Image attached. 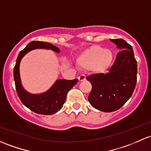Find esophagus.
I'll return each mask as SVG.
<instances>
[{"label":"esophagus","instance_id":"obj_1","mask_svg":"<svg viewBox=\"0 0 151 151\" xmlns=\"http://www.w3.org/2000/svg\"><path fill=\"white\" fill-rule=\"evenodd\" d=\"M78 80H79V81H80V82H82V81H84V80H86V77H85V75H83V74H82V75L79 76Z\"/></svg>","mask_w":151,"mask_h":151}]
</instances>
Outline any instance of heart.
Segmentation results:
<instances>
[{
  "label": "heart",
  "mask_w": 151,
  "mask_h": 151,
  "mask_svg": "<svg viewBox=\"0 0 151 151\" xmlns=\"http://www.w3.org/2000/svg\"><path fill=\"white\" fill-rule=\"evenodd\" d=\"M113 52L100 45L85 49L77 58V65L83 69H90L97 74L106 72L114 61Z\"/></svg>",
  "instance_id": "1"
}]
</instances>
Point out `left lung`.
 Wrapping results in <instances>:
<instances>
[{"instance_id": "obj_1", "label": "left lung", "mask_w": 151, "mask_h": 151, "mask_svg": "<svg viewBox=\"0 0 151 151\" xmlns=\"http://www.w3.org/2000/svg\"><path fill=\"white\" fill-rule=\"evenodd\" d=\"M121 51L106 74L87 77L92 90L88 101L93 107L104 112L119 109L132 95L137 82V66L132 47L123 39H110Z\"/></svg>"}]
</instances>
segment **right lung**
<instances>
[{"label": "right lung", "mask_w": 151, "mask_h": 151, "mask_svg": "<svg viewBox=\"0 0 151 151\" xmlns=\"http://www.w3.org/2000/svg\"><path fill=\"white\" fill-rule=\"evenodd\" d=\"M47 49L59 53L58 47L49 42L41 41H32L23 50H21L17 57L16 65L14 68V77L17 95L22 103L26 107L35 113L44 115H51L58 112L66 101L67 93L78 82V79L73 80H57L52 87L45 93L40 94H32L27 91L22 85L19 74V65L24 56L35 49Z\"/></svg>", "instance_id": "1"}]
</instances>
